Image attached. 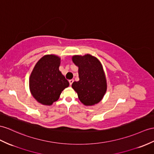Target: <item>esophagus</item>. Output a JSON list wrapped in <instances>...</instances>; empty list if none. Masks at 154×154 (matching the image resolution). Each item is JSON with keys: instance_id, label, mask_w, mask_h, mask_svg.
Masks as SVG:
<instances>
[{"instance_id": "34e87169", "label": "esophagus", "mask_w": 154, "mask_h": 154, "mask_svg": "<svg viewBox=\"0 0 154 154\" xmlns=\"http://www.w3.org/2000/svg\"><path fill=\"white\" fill-rule=\"evenodd\" d=\"M69 84H70V85H71L72 84V83L74 82V80L73 79H71V80H69Z\"/></svg>"}]
</instances>
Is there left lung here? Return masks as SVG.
Listing matches in <instances>:
<instances>
[{
    "label": "left lung",
    "mask_w": 154,
    "mask_h": 154,
    "mask_svg": "<svg viewBox=\"0 0 154 154\" xmlns=\"http://www.w3.org/2000/svg\"><path fill=\"white\" fill-rule=\"evenodd\" d=\"M72 60L78 67L80 80L74 82L72 88L85 106H92L102 100L107 89L106 79L103 65L94 56L74 55Z\"/></svg>",
    "instance_id": "1"
}]
</instances>
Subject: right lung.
Segmentation results:
<instances>
[{"label": "right lung", "mask_w": 154, "mask_h": 154, "mask_svg": "<svg viewBox=\"0 0 154 154\" xmlns=\"http://www.w3.org/2000/svg\"><path fill=\"white\" fill-rule=\"evenodd\" d=\"M61 58L46 55L36 63L29 78V89L38 103L50 106L57 101L69 82L59 70Z\"/></svg>", "instance_id": "add662e5"}]
</instances>
